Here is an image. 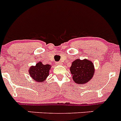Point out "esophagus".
Masks as SVG:
<instances>
[{
    "mask_svg": "<svg viewBox=\"0 0 121 121\" xmlns=\"http://www.w3.org/2000/svg\"><path fill=\"white\" fill-rule=\"evenodd\" d=\"M56 65H62V62H56Z\"/></svg>",
    "mask_w": 121,
    "mask_h": 121,
    "instance_id": "1",
    "label": "esophagus"
}]
</instances>
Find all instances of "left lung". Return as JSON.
<instances>
[{"instance_id":"8db88e82","label":"left lung","mask_w":121,"mask_h":121,"mask_svg":"<svg viewBox=\"0 0 121 121\" xmlns=\"http://www.w3.org/2000/svg\"><path fill=\"white\" fill-rule=\"evenodd\" d=\"M94 66L90 60L77 59L72 63L70 71L76 84H85L90 81L94 73Z\"/></svg>"}]
</instances>
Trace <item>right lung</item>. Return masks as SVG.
<instances>
[{
	"label": "right lung",
	"mask_w": 121,
	"mask_h": 121,
	"mask_svg": "<svg viewBox=\"0 0 121 121\" xmlns=\"http://www.w3.org/2000/svg\"><path fill=\"white\" fill-rule=\"evenodd\" d=\"M51 67L50 65H43L41 62H39L35 66H31L30 68L29 74L35 81L42 82L49 76Z\"/></svg>",
	"instance_id": "add662e5"
}]
</instances>
